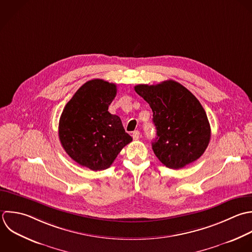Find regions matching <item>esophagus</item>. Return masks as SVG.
<instances>
[{
    "label": "esophagus",
    "mask_w": 252,
    "mask_h": 252,
    "mask_svg": "<svg viewBox=\"0 0 252 252\" xmlns=\"http://www.w3.org/2000/svg\"><path fill=\"white\" fill-rule=\"evenodd\" d=\"M139 136H140V132L138 131V130H134L133 132H132V138L133 139H138L139 138Z\"/></svg>",
    "instance_id": "obj_1"
}]
</instances>
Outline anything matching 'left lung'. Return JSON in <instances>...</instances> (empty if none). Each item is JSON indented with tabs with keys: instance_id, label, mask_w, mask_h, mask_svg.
Instances as JSON below:
<instances>
[{
	"instance_id": "1",
	"label": "left lung",
	"mask_w": 252,
	"mask_h": 252,
	"mask_svg": "<svg viewBox=\"0 0 252 252\" xmlns=\"http://www.w3.org/2000/svg\"><path fill=\"white\" fill-rule=\"evenodd\" d=\"M134 90L152 109L157 130L152 149L160 162L181 169L196 161L211 137L207 115L197 98L175 80L139 84Z\"/></svg>"
}]
</instances>
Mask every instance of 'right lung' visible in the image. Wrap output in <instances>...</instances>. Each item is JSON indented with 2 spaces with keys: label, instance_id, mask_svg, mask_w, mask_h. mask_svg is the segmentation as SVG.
<instances>
[{
  "label": "right lung",
  "instance_id": "1",
  "mask_svg": "<svg viewBox=\"0 0 252 252\" xmlns=\"http://www.w3.org/2000/svg\"><path fill=\"white\" fill-rule=\"evenodd\" d=\"M117 85L103 79L85 82L64 106L59 138L67 155L92 171L108 169L131 136L120 117L108 112Z\"/></svg>",
  "mask_w": 252,
  "mask_h": 252
}]
</instances>
